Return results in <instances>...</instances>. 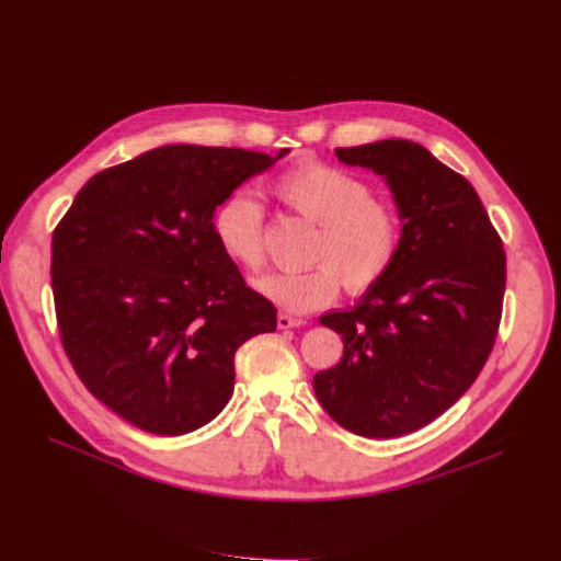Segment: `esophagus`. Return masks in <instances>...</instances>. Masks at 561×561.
I'll return each instance as SVG.
<instances>
[{
    "label": "esophagus",
    "mask_w": 561,
    "mask_h": 561,
    "mask_svg": "<svg viewBox=\"0 0 561 561\" xmlns=\"http://www.w3.org/2000/svg\"><path fill=\"white\" fill-rule=\"evenodd\" d=\"M307 320L305 318H295L290 313H279L277 316V327L279 329H293V327H302Z\"/></svg>",
    "instance_id": "obj_1"
}]
</instances>
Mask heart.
I'll return each mask as SVG.
<instances>
[{"mask_svg":"<svg viewBox=\"0 0 561 561\" xmlns=\"http://www.w3.org/2000/svg\"><path fill=\"white\" fill-rule=\"evenodd\" d=\"M275 198L316 222L309 261L302 273H268L254 288L277 307L307 313L329 307L341 293L367 290L383 282L403 248V222L397 207L375 196L360 175L327 162H305L279 173ZM211 234L230 261L259 271L266 259V211L250 192L234 190L211 216Z\"/></svg>","mask_w":561,"mask_h":561,"instance_id":"b5f03b06","label":"heart"}]
</instances>
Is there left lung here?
Returning a JSON list of instances; mask_svg holds the SVG:
<instances>
[{
  "instance_id": "1",
  "label": "left lung",
  "mask_w": 561,
  "mask_h": 561,
  "mask_svg": "<svg viewBox=\"0 0 561 561\" xmlns=\"http://www.w3.org/2000/svg\"><path fill=\"white\" fill-rule=\"evenodd\" d=\"M335 156L386 175L403 248L356 307L320 316L343 335L345 352L318 371L313 390L343 428L399 437L449 410L488 363L503 313L505 250L473 186L422 144L383 139Z\"/></svg>"
}]
</instances>
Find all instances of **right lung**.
Returning a JSON list of instances; mask_svg holds the SVG:
<instances>
[{"label": "right lung", "mask_w": 561, "mask_h": 561, "mask_svg": "<svg viewBox=\"0 0 561 561\" xmlns=\"http://www.w3.org/2000/svg\"><path fill=\"white\" fill-rule=\"evenodd\" d=\"M277 156L173 144L96 173L51 239L62 350L83 386L133 426L182 435L232 397L234 354L277 329L211 234L216 205Z\"/></svg>", "instance_id": "right-lung-1"}]
</instances>
